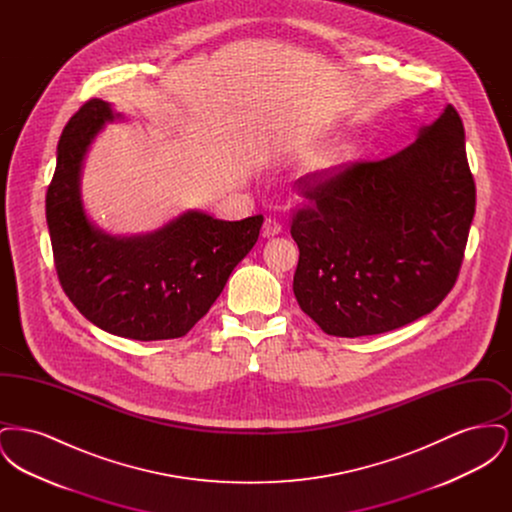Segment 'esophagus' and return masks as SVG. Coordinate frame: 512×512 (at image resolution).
I'll list each match as a JSON object with an SVG mask.
<instances>
[{"instance_id":"1","label":"esophagus","mask_w":512,"mask_h":512,"mask_svg":"<svg viewBox=\"0 0 512 512\" xmlns=\"http://www.w3.org/2000/svg\"><path fill=\"white\" fill-rule=\"evenodd\" d=\"M280 232H282V222L268 217V219L265 220V224H263V236H265V238H272V236H278Z\"/></svg>"}]
</instances>
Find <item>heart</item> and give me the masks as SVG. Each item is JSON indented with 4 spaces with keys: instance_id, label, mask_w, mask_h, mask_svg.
Returning <instances> with one entry per match:
<instances>
[{
    "instance_id": "b5f03b06",
    "label": "heart",
    "mask_w": 512,
    "mask_h": 512,
    "mask_svg": "<svg viewBox=\"0 0 512 512\" xmlns=\"http://www.w3.org/2000/svg\"><path fill=\"white\" fill-rule=\"evenodd\" d=\"M345 163H347V157L340 153V155H332L326 163H324V169H328V171H340L341 167H345Z\"/></svg>"
}]
</instances>
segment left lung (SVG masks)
<instances>
[{"label":"left lung","instance_id":"left-lung-1","mask_svg":"<svg viewBox=\"0 0 512 512\" xmlns=\"http://www.w3.org/2000/svg\"><path fill=\"white\" fill-rule=\"evenodd\" d=\"M293 293L338 338L384 334L432 313L457 282L476 209L463 121L447 105L411 146L297 180Z\"/></svg>","mask_w":512,"mask_h":512}]
</instances>
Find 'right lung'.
<instances>
[{
  "label": "right lung",
  "mask_w": 512,
  "mask_h": 512,
  "mask_svg": "<svg viewBox=\"0 0 512 512\" xmlns=\"http://www.w3.org/2000/svg\"><path fill=\"white\" fill-rule=\"evenodd\" d=\"M119 117L107 101L90 99L61 134L46 194L55 270L74 307L101 330L138 341L182 338L257 242L263 215L230 222L186 211L144 236L99 230L82 207L80 172L99 130Z\"/></svg>",
  "instance_id": "1"
}]
</instances>
